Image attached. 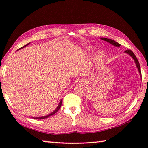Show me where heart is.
Returning <instances> with one entry per match:
<instances>
[{
  "mask_svg": "<svg viewBox=\"0 0 148 148\" xmlns=\"http://www.w3.org/2000/svg\"><path fill=\"white\" fill-rule=\"evenodd\" d=\"M100 56H101V55H100Z\"/></svg>",
  "mask_w": 148,
  "mask_h": 148,
  "instance_id": "b5f03b06",
  "label": "heart"
}]
</instances>
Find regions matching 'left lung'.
<instances>
[{"instance_id": "1", "label": "left lung", "mask_w": 148, "mask_h": 148, "mask_svg": "<svg viewBox=\"0 0 148 148\" xmlns=\"http://www.w3.org/2000/svg\"><path fill=\"white\" fill-rule=\"evenodd\" d=\"M100 39H101L102 40H106V41L112 44V45H114V46H115L119 47V46H121L120 44H119V43H118L117 42L114 41V40L109 39H107V38H103V37H101V38H100ZM125 52L128 53V54H129V55L132 56V58L134 59L135 62H136V65H137V69H138V70H139V73H140V76H141V71H140V64H139V61H138V60H137V57H136V56L135 55L134 53L132 52V51H131L130 49H127V50H126V51H125Z\"/></svg>"}]
</instances>
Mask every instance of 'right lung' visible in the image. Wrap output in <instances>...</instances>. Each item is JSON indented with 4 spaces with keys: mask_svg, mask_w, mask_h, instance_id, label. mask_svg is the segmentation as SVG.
Segmentation results:
<instances>
[{
    "mask_svg": "<svg viewBox=\"0 0 148 148\" xmlns=\"http://www.w3.org/2000/svg\"><path fill=\"white\" fill-rule=\"evenodd\" d=\"M29 44H27V45H26L25 46H23V47H21V48H20V49H21V48H24L25 46H26L27 45H29ZM62 100H61V101L60 102V103H59V104H58V107H57V108H56L54 111H53L52 113H51V114H49V115H47V116H42V117H37V118H34V119H45V118H48V117H49V116H52V115H53V114H55V113L57 112L58 110H59V109L60 108V107H61V106H62Z\"/></svg>",
    "mask_w": 148,
    "mask_h": 148,
    "instance_id": "obj_1",
    "label": "right lung"
}]
</instances>
